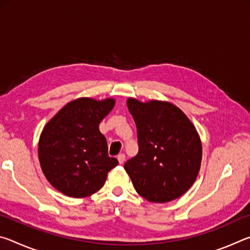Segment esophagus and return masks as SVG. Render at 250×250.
<instances>
[{
  "instance_id": "esophagus-1",
  "label": "esophagus",
  "mask_w": 250,
  "mask_h": 250,
  "mask_svg": "<svg viewBox=\"0 0 250 250\" xmlns=\"http://www.w3.org/2000/svg\"><path fill=\"white\" fill-rule=\"evenodd\" d=\"M117 159H118V161H119V163L122 164V163L125 162V155L124 153H120V154H118Z\"/></svg>"
}]
</instances>
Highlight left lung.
Segmentation results:
<instances>
[{"label":"left lung","mask_w":250,"mask_h":250,"mask_svg":"<svg viewBox=\"0 0 250 250\" xmlns=\"http://www.w3.org/2000/svg\"><path fill=\"white\" fill-rule=\"evenodd\" d=\"M126 105L137 125L139 152L125 163L135 191L152 203H167L183 195L195 182L202 161V143L195 126L167 101Z\"/></svg>","instance_id":"left-lung-1"}]
</instances>
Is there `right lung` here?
<instances>
[{
  "label": "right lung",
  "instance_id": "right-lung-1",
  "mask_svg": "<svg viewBox=\"0 0 250 250\" xmlns=\"http://www.w3.org/2000/svg\"><path fill=\"white\" fill-rule=\"evenodd\" d=\"M115 99L78 98L64 105L42 131L39 159L47 181L70 197H87L103 188L108 172L118 166L108 155L101 120Z\"/></svg>",
  "mask_w": 250,
  "mask_h": 250
}]
</instances>
